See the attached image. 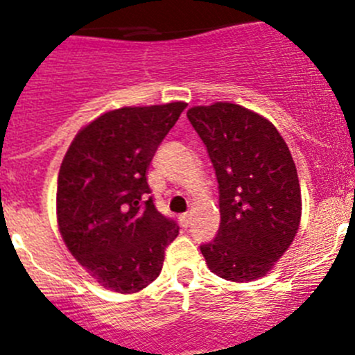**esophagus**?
I'll return each mask as SVG.
<instances>
[{
    "instance_id": "obj_1",
    "label": "esophagus",
    "mask_w": 355,
    "mask_h": 355,
    "mask_svg": "<svg viewBox=\"0 0 355 355\" xmlns=\"http://www.w3.org/2000/svg\"><path fill=\"white\" fill-rule=\"evenodd\" d=\"M190 222H192V215H190V213H183V215L180 216V224L183 225V227H188Z\"/></svg>"
}]
</instances>
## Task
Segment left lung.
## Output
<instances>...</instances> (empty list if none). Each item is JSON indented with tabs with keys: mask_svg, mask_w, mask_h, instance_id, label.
<instances>
[{
	"mask_svg": "<svg viewBox=\"0 0 355 355\" xmlns=\"http://www.w3.org/2000/svg\"><path fill=\"white\" fill-rule=\"evenodd\" d=\"M187 117L218 181L220 227L200 245L208 268L225 281L263 277L299 231L297 167L270 121L233 103L193 106Z\"/></svg>",
	"mask_w": 355,
	"mask_h": 355,
	"instance_id": "left-lung-1",
	"label": "left lung"
}]
</instances>
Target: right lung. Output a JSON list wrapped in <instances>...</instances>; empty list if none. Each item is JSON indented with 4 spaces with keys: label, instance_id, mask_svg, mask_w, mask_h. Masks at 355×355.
Wrapping results in <instances>:
<instances>
[{
    "label": "right lung",
    "instance_id": "add662e5",
    "mask_svg": "<svg viewBox=\"0 0 355 355\" xmlns=\"http://www.w3.org/2000/svg\"><path fill=\"white\" fill-rule=\"evenodd\" d=\"M187 103L124 106L74 137L62 162L56 218L65 245L96 283L135 293L162 272L180 225L149 196L147 168Z\"/></svg>",
    "mask_w": 355,
    "mask_h": 355
}]
</instances>
